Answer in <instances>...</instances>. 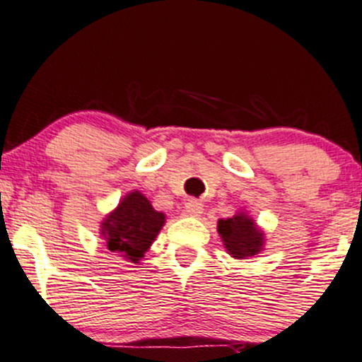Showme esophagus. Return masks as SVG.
I'll return each instance as SVG.
<instances>
[{"label": "esophagus", "instance_id": "obj_1", "mask_svg": "<svg viewBox=\"0 0 362 362\" xmlns=\"http://www.w3.org/2000/svg\"><path fill=\"white\" fill-rule=\"evenodd\" d=\"M202 211H204V209H202V204H201L199 201L190 199L189 202H185V214H187V216L199 218L201 214H202Z\"/></svg>", "mask_w": 362, "mask_h": 362}]
</instances>
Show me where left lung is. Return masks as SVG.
Here are the masks:
<instances>
[{
    "label": "left lung",
    "instance_id": "obj_1",
    "mask_svg": "<svg viewBox=\"0 0 362 362\" xmlns=\"http://www.w3.org/2000/svg\"><path fill=\"white\" fill-rule=\"evenodd\" d=\"M218 233L226 252L233 259H247L264 249V232L245 209H239L232 218L218 220Z\"/></svg>",
    "mask_w": 362,
    "mask_h": 362
}]
</instances>
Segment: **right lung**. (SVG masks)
Wrapping results in <instances>:
<instances>
[{
    "mask_svg": "<svg viewBox=\"0 0 362 362\" xmlns=\"http://www.w3.org/2000/svg\"><path fill=\"white\" fill-rule=\"evenodd\" d=\"M165 221V213L156 211L144 194L130 190L101 221L99 235L115 256L137 264L156 240Z\"/></svg>",
    "mask_w": 362,
    "mask_h": 362,
    "instance_id": "obj_1",
    "label": "right lung"
}]
</instances>
